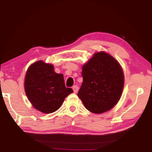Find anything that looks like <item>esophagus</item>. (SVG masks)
Masks as SVG:
<instances>
[{"instance_id": "1", "label": "esophagus", "mask_w": 152, "mask_h": 152, "mask_svg": "<svg viewBox=\"0 0 152 152\" xmlns=\"http://www.w3.org/2000/svg\"><path fill=\"white\" fill-rule=\"evenodd\" d=\"M72 88H73V91H74V92H75V93H76L78 91V86H77V85H74L73 87H72Z\"/></svg>"}]
</instances>
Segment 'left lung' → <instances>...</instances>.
Masks as SVG:
<instances>
[{
  "label": "left lung",
  "instance_id": "obj_1",
  "mask_svg": "<svg viewBox=\"0 0 152 152\" xmlns=\"http://www.w3.org/2000/svg\"><path fill=\"white\" fill-rule=\"evenodd\" d=\"M83 82L78 96L89 111L102 113L119 101L124 76L118 61L108 53L98 52L82 67Z\"/></svg>",
  "mask_w": 152,
  "mask_h": 152
}]
</instances>
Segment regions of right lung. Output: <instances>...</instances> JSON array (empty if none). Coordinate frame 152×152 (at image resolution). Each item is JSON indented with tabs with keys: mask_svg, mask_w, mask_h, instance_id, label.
Here are the masks:
<instances>
[{
	"mask_svg": "<svg viewBox=\"0 0 152 152\" xmlns=\"http://www.w3.org/2000/svg\"><path fill=\"white\" fill-rule=\"evenodd\" d=\"M25 91L33 106L44 113L57 110L65 98L73 92L66 87L62 74L56 73L53 65L43 61H36L28 68Z\"/></svg>",
	"mask_w": 152,
	"mask_h": 152,
	"instance_id": "1",
	"label": "right lung"
}]
</instances>
